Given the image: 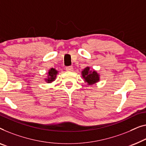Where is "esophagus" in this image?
<instances>
[{
    "instance_id": "1",
    "label": "esophagus",
    "mask_w": 146,
    "mask_h": 146,
    "mask_svg": "<svg viewBox=\"0 0 146 146\" xmlns=\"http://www.w3.org/2000/svg\"><path fill=\"white\" fill-rule=\"evenodd\" d=\"M73 69H74L73 67L72 66L66 67V70L68 71V72H72V71H73Z\"/></svg>"
}]
</instances>
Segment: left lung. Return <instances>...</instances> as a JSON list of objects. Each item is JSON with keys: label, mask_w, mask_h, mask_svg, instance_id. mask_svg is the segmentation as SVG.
Segmentation results:
<instances>
[{"label": "left lung", "mask_w": 146, "mask_h": 146, "mask_svg": "<svg viewBox=\"0 0 146 146\" xmlns=\"http://www.w3.org/2000/svg\"><path fill=\"white\" fill-rule=\"evenodd\" d=\"M82 76L84 81L87 82L88 85H92L99 81V75L96 70H90V67H86L82 72Z\"/></svg>", "instance_id": "obj_1"}]
</instances>
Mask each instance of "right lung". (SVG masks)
<instances>
[{"mask_svg": "<svg viewBox=\"0 0 146 146\" xmlns=\"http://www.w3.org/2000/svg\"><path fill=\"white\" fill-rule=\"evenodd\" d=\"M58 74V71L54 68H50L48 72V77L47 78H45V81L47 83H51L53 82L55 78H56V75Z\"/></svg>", "mask_w": 146, "mask_h": 146, "instance_id": "right-lung-1", "label": "right lung"}]
</instances>
